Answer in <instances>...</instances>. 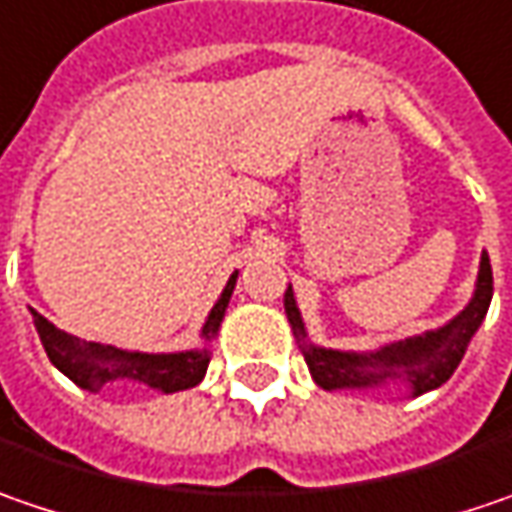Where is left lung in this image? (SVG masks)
I'll return each mask as SVG.
<instances>
[{
	"label": "left lung",
	"instance_id": "1",
	"mask_svg": "<svg viewBox=\"0 0 512 512\" xmlns=\"http://www.w3.org/2000/svg\"><path fill=\"white\" fill-rule=\"evenodd\" d=\"M490 301H493V269H490V257L484 252L475 292L452 321H446L437 330H426L420 336L388 342L379 350L353 353V350H330L307 342V330L298 313L292 286L284 292L286 318L292 324V333L298 339V347L307 359V368L316 385H321L324 391H339V388L365 391V388L397 385V388H408L411 397L435 391L455 374L469 347V339L475 336V330L481 327L490 310Z\"/></svg>",
	"mask_w": 512,
	"mask_h": 512
}]
</instances>
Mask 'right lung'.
Listing matches in <instances>:
<instances>
[{
  "label": "right lung",
  "instance_id": "obj_1",
  "mask_svg": "<svg viewBox=\"0 0 512 512\" xmlns=\"http://www.w3.org/2000/svg\"><path fill=\"white\" fill-rule=\"evenodd\" d=\"M234 284H237V272L228 278L220 301L208 313V321L202 327L205 342L217 336ZM31 316H34V327L40 333V342L46 347L51 365L86 391H98L106 382H136V385L156 388L162 394H173V391L199 385L211 362L208 345L196 347V350H179V353H138V350H121V347L98 345V342H83L72 333L54 327L37 310H31Z\"/></svg>",
  "mask_w": 512,
  "mask_h": 512
}]
</instances>
